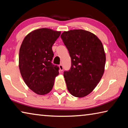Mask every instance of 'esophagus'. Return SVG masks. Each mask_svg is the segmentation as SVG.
I'll return each mask as SVG.
<instances>
[{"label": "esophagus", "mask_w": 128, "mask_h": 128, "mask_svg": "<svg viewBox=\"0 0 128 128\" xmlns=\"http://www.w3.org/2000/svg\"><path fill=\"white\" fill-rule=\"evenodd\" d=\"M59 66V68H60V70L61 71V72H62V71L63 70V69H64V68H63V66H62V64H60Z\"/></svg>", "instance_id": "34e87169"}]
</instances>
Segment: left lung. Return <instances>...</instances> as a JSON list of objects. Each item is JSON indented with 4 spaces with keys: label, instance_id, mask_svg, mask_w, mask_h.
<instances>
[{
    "label": "left lung",
    "instance_id": "1",
    "mask_svg": "<svg viewBox=\"0 0 128 128\" xmlns=\"http://www.w3.org/2000/svg\"><path fill=\"white\" fill-rule=\"evenodd\" d=\"M61 38L71 58L70 69L64 72L67 88L73 96H85L103 74L106 55L102 43L94 34L82 29L64 32Z\"/></svg>",
    "mask_w": 128,
    "mask_h": 128
}]
</instances>
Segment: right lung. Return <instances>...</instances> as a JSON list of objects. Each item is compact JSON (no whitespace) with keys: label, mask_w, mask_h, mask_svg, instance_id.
<instances>
[{"label":"right lung","mask_w":128,"mask_h":128,"mask_svg":"<svg viewBox=\"0 0 128 128\" xmlns=\"http://www.w3.org/2000/svg\"><path fill=\"white\" fill-rule=\"evenodd\" d=\"M61 34L47 28L34 30L25 36L19 52V68L24 81L39 95L53 88L59 67L52 63L53 44Z\"/></svg>","instance_id":"1"}]
</instances>
